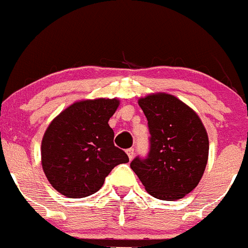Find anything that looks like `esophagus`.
Returning a JSON list of instances; mask_svg holds the SVG:
<instances>
[{"label": "esophagus", "mask_w": 248, "mask_h": 248, "mask_svg": "<svg viewBox=\"0 0 248 248\" xmlns=\"http://www.w3.org/2000/svg\"><path fill=\"white\" fill-rule=\"evenodd\" d=\"M126 153H128V157H129V159H133L134 158V155H135V151H134V148H128V150H126Z\"/></svg>", "instance_id": "34e87169"}]
</instances>
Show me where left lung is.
<instances>
[{"label": "left lung", "instance_id": "left-lung-1", "mask_svg": "<svg viewBox=\"0 0 248 248\" xmlns=\"http://www.w3.org/2000/svg\"><path fill=\"white\" fill-rule=\"evenodd\" d=\"M147 118L150 151L130 168L151 196L175 201L199 185L208 161V135L199 115L173 95L139 100Z\"/></svg>", "mask_w": 248, "mask_h": 248}]
</instances>
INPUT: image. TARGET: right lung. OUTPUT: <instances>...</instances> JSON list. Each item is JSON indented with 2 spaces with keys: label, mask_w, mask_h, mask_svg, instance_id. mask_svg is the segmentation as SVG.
Returning <instances> with one entry per match:
<instances>
[{
  "label": "right lung",
  "mask_w": 248,
  "mask_h": 248,
  "mask_svg": "<svg viewBox=\"0 0 248 248\" xmlns=\"http://www.w3.org/2000/svg\"><path fill=\"white\" fill-rule=\"evenodd\" d=\"M117 98L73 103L52 120L41 142V164L47 180L68 199L97 192L105 179L129 157L113 143L108 120L117 110Z\"/></svg>",
  "instance_id": "obj_1"
}]
</instances>
